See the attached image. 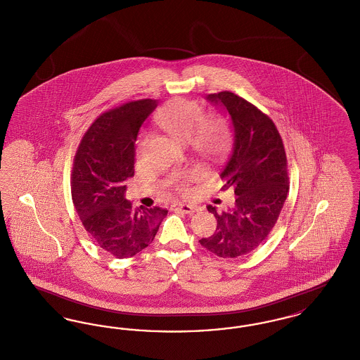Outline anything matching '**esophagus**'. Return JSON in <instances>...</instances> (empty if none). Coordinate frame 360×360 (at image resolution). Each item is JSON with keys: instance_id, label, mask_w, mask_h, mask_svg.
<instances>
[{"instance_id": "34e87169", "label": "esophagus", "mask_w": 360, "mask_h": 360, "mask_svg": "<svg viewBox=\"0 0 360 360\" xmlns=\"http://www.w3.org/2000/svg\"><path fill=\"white\" fill-rule=\"evenodd\" d=\"M172 209L176 212H181V213H185V214H193L197 210L195 206L188 205V204H175L172 206Z\"/></svg>"}]
</instances>
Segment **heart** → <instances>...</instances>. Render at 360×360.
Segmentation results:
<instances>
[{
    "label": "heart",
    "mask_w": 360,
    "mask_h": 360,
    "mask_svg": "<svg viewBox=\"0 0 360 360\" xmlns=\"http://www.w3.org/2000/svg\"><path fill=\"white\" fill-rule=\"evenodd\" d=\"M205 117L202 106L197 103L176 98L167 103L156 116L158 125L174 139L190 143L193 150L202 156L220 154L228 144V128L219 117ZM147 137L141 136L137 141V154L144 151ZM193 174L186 172L178 176L176 188L188 193V182Z\"/></svg>",
    "instance_id": "heart-1"
}]
</instances>
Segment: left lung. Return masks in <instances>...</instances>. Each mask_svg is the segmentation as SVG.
<instances>
[{"label":"left lung","instance_id":"left-lung-1","mask_svg":"<svg viewBox=\"0 0 360 360\" xmlns=\"http://www.w3.org/2000/svg\"><path fill=\"white\" fill-rule=\"evenodd\" d=\"M206 100L231 117L233 147L220 176L236 200L225 212L207 206L217 228L200 243L217 257H243L267 238L286 201V154L274 122L255 105L231 91L207 94Z\"/></svg>","mask_w":360,"mask_h":360}]
</instances>
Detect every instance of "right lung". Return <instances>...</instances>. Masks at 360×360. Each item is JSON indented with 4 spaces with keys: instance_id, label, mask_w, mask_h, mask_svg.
<instances>
[{
    "instance_id": "add662e5",
    "label": "right lung",
    "mask_w": 360,
    "mask_h": 360,
    "mask_svg": "<svg viewBox=\"0 0 360 360\" xmlns=\"http://www.w3.org/2000/svg\"><path fill=\"white\" fill-rule=\"evenodd\" d=\"M156 100L125 103L101 115L87 129L74 159L71 195L89 235L106 252L131 257L148 247L167 210L134 207L125 181L134 176L139 129Z\"/></svg>"
}]
</instances>
